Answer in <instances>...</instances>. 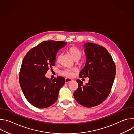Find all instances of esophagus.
<instances>
[{"mask_svg":"<svg viewBox=\"0 0 134 134\" xmlns=\"http://www.w3.org/2000/svg\"><path fill=\"white\" fill-rule=\"evenodd\" d=\"M72 81V80L71 79L66 78V79H65V83H69V82H70Z\"/></svg>","mask_w":134,"mask_h":134,"instance_id":"obj_1","label":"esophagus"}]
</instances>
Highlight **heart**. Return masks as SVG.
Listing matches in <instances>:
<instances>
[{
    "label": "heart",
    "mask_w": 134,
    "mask_h": 134,
    "mask_svg": "<svg viewBox=\"0 0 134 134\" xmlns=\"http://www.w3.org/2000/svg\"><path fill=\"white\" fill-rule=\"evenodd\" d=\"M68 51L74 60H79L82 55V51L76 47H71L69 48ZM60 58V55L57 57V60H59ZM76 70L75 69H66L63 70L62 72V74L68 77H71L74 75V72H76Z\"/></svg>",
    "instance_id": "b5f03b06"
}]
</instances>
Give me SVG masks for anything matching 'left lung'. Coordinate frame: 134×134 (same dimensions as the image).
<instances>
[{"mask_svg":"<svg viewBox=\"0 0 134 134\" xmlns=\"http://www.w3.org/2000/svg\"><path fill=\"white\" fill-rule=\"evenodd\" d=\"M86 57L85 67L80 77H88L85 85L77 80L79 87L74 93L81 105L91 108L102 103L109 95L116 75V66L111 55L102 46L92 43L84 44Z\"/></svg>","mask_w":134,"mask_h":134,"instance_id":"left-lung-1","label":"left lung"}]
</instances>
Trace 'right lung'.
<instances>
[{
    "mask_svg": "<svg viewBox=\"0 0 134 134\" xmlns=\"http://www.w3.org/2000/svg\"><path fill=\"white\" fill-rule=\"evenodd\" d=\"M66 44L64 41H43L31 49L24 57L19 80L25 98L32 105L46 108L58 99L65 79L58 76L51 80L45 75L48 69L54 66L58 50Z\"/></svg>",
    "mask_w": 134,
    "mask_h": 134,
    "instance_id": "right-lung-1",
    "label": "right lung"
}]
</instances>
